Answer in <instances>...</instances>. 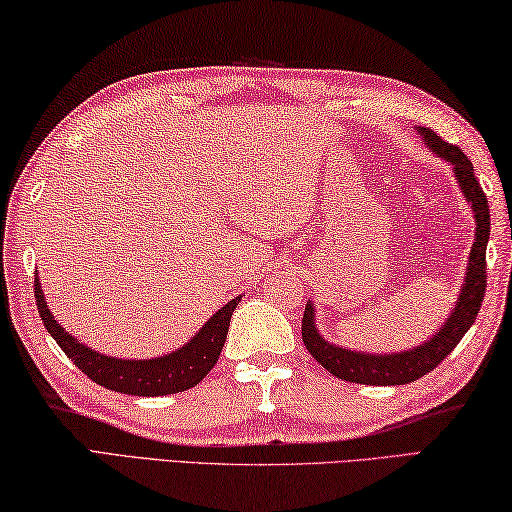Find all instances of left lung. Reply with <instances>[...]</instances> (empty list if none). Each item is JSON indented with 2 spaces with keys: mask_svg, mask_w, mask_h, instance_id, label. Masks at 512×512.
Segmentation results:
<instances>
[{
  "mask_svg": "<svg viewBox=\"0 0 512 512\" xmlns=\"http://www.w3.org/2000/svg\"><path fill=\"white\" fill-rule=\"evenodd\" d=\"M420 134L425 137V143L432 148L434 155L450 161L454 175L459 179V186L465 195V200L472 204L474 220H477V231H474V245L470 251L468 274L452 310L450 319L445 321L441 330L425 342L423 346L411 348L407 353H391V355H369L355 353L348 348H339L328 344L315 328V308L312 303L306 306L301 324L303 344L310 355L330 371L339 380L357 382V384H375V387H391V384H409L418 378H423L429 371H434L447 355H450L456 344L461 342L463 335L468 333L470 326L477 319L483 294H486V247L490 238V209L488 197L483 193L477 175H474L472 161L463 155V150L454 143H447L434 130L423 128Z\"/></svg>",
  "mask_w": 512,
  "mask_h": 512,
  "instance_id": "left-lung-1",
  "label": "left lung"
}]
</instances>
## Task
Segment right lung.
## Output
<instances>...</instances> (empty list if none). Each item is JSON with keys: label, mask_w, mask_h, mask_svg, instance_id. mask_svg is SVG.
Instances as JSON below:
<instances>
[{"label": "right lung", "mask_w": 512, "mask_h": 512, "mask_svg": "<svg viewBox=\"0 0 512 512\" xmlns=\"http://www.w3.org/2000/svg\"><path fill=\"white\" fill-rule=\"evenodd\" d=\"M33 290L44 328L49 330V335L56 339V344L69 360L92 382L116 393H128V396H168V393H179L200 384L218 362L222 346L227 342L231 315L240 301V297L231 299L206 321L191 342L175 353L155 357V360H116V357L89 351L83 342L60 328L44 303L38 274H35Z\"/></svg>", "instance_id": "right-lung-1"}]
</instances>
